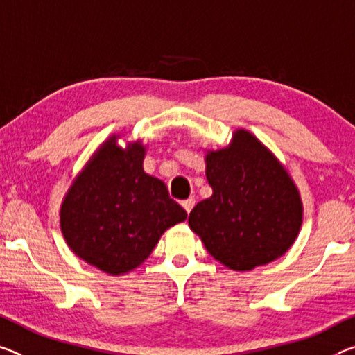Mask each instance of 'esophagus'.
Segmentation results:
<instances>
[{
    "label": "esophagus",
    "mask_w": 355,
    "mask_h": 355,
    "mask_svg": "<svg viewBox=\"0 0 355 355\" xmlns=\"http://www.w3.org/2000/svg\"><path fill=\"white\" fill-rule=\"evenodd\" d=\"M181 205H182V208L185 209V212H187V214H190V211H192V208L195 206V198H187V200H184Z\"/></svg>",
    "instance_id": "1"
}]
</instances>
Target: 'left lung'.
I'll return each mask as SVG.
<instances>
[{"mask_svg":"<svg viewBox=\"0 0 355 355\" xmlns=\"http://www.w3.org/2000/svg\"><path fill=\"white\" fill-rule=\"evenodd\" d=\"M209 198L189 216V227L227 268L250 271L282 257L300 233L303 201L286 166L246 128L228 146L205 150Z\"/></svg>","mask_w":355,"mask_h":355,"instance_id":"1","label":"left lung"}]
</instances>
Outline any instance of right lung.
<instances>
[{"label":"right lung","mask_w":355,"mask_h":355,"mask_svg":"<svg viewBox=\"0 0 355 355\" xmlns=\"http://www.w3.org/2000/svg\"><path fill=\"white\" fill-rule=\"evenodd\" d=\"M114 133L98 146L73 179L60 206V230L68 248L111 276L143 265L168 228L187 219L166 185L143 168L147 146L125 147Z\"/></svg>","instance_id":"obj_1"}]
</instances>
